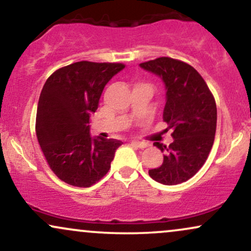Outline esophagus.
Here are the masks:
<instances>
[{
  "label": "esophagus",
  "instance_id": "34e87169",
  "mask_svg": "<svg viewBox=\"0 0 251 251\" xmlns=\"http://www.w3.org/2000/svg\"><path fill=\"white\" fill-rule=\"evenodd\" d=\"M131 144L138 149H145L146 146H148V144L143 143V142H132Z\"/></svg>",
  "mask_w": 251,
  "mask_h": 251
}]
</instances>
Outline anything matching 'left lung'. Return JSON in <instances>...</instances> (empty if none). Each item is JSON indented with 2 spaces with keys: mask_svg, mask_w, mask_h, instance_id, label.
<instances>
[{
  "mask_svg": "<svg viewBox=\"0 0 251 251\" xmlns=\"http://www.w3.org/2000/svg\"><path fill=\"white\" fill-rule=\"evenodd\" d=\"M144 70L162 77L166 88L163 120L171 129L169 146L153 145L165 152L163 164L149 170L152 179L164 185L186 181L204 165L214 145L217 107L206 82L189 63L163 56L140 63Z\"/></svg>",
  "mask_w": 251,
  "mask_h": 251,
  "instance_id": "1",
  "label": "left lung"
}]
</instances>
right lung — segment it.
Returning <instances> with one entry per match:
<instances>
[{"mask_svg":"<svg viewBox=\"0 0 251 251\" xmlns=\"http://www.w3.org/2000/svg\"><path fill=\"white\" fill-rule=\"evenodd\" d=\"M124 63L79 61L54 72L43 85L35 131L51 171L77 188H89L108 172L117 139L92 138L89 117L98 109L106 83Z\"/></svg>","mask_w":251,"mask_h":251,"instance_id":"add662e5","label":"right lung"}]
</instances>
